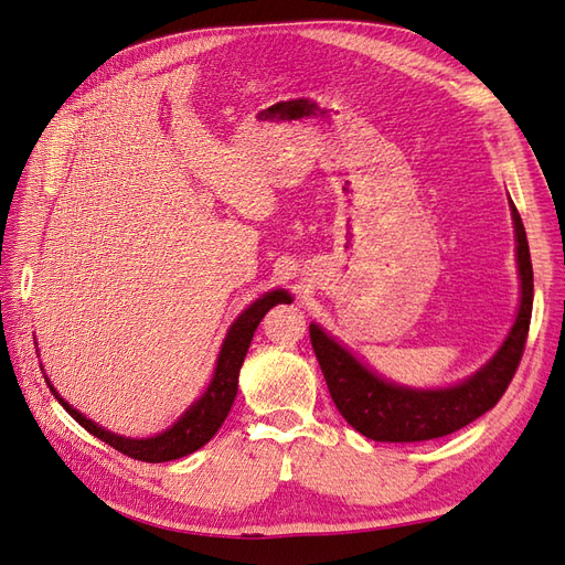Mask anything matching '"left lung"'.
I'll return each instance as SVG.
<instances>
[{
	"label": "left lung",
	"mask_w": 565,
	"mask_h": 565,
	"mask_svg": "<svg viewBox=\"0 0 565 565\" xmlns=\"http://www.w3.org/2000/svg\"><path fill=\"white\" fill-rule=\"evenodd\" d=\"M516 232V260L521 277V305L516 321L498 354L465 382L446 390H411L382 380L359 363L317 323H309V340L317 354L335 408L356 431L373 441H429L452 434L493 408L512 382L533 312V263L525 230L516 206L509 199Z\"/></svg>",
	"instance_id": "left-lung-1"
}]
</instances>
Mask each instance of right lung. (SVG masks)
<instances>
[{
    "label": "right lung",
    "mask_w": 565,
    "mask_h": 565,
    "mask_svg": "<svg viewBox=\"0 0 565 565\" xmlns=\"http://www.w3.org/2000/svg\"><path fill=\"white\" fill-rule=\"evenodd\" d=\"M281 302H290V296L286 290H269L267 296L258 298L248 309H244L239 319L230 326L221 356H217L213 380L206 387L204 396L199 398L196 404H192L173 427H169L159 436H150V439H126V436L98 427L96 423L86 420L77 408H72L65 398H61V394L51 387V382L49 387L53 396L58 398V404L75 417L88 434L98 436L100 441H105L107 446H113L124 455H129V458L142 460V462H169V460L185 458V455L209 444L213 439V434L225 423V417L234 404L236 385H239V369L248 352L253 333H256L258 323L263 321V317L269 312V309Z\"/></svg>",
    "instance_id": "add662e5"
}]
</instances>
